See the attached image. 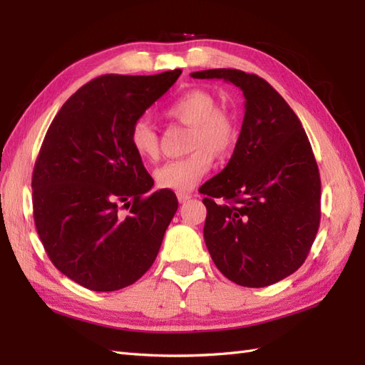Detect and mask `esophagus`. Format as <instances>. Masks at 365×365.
Masks as SVG:
<instances>
[{
  "label": "esophagus",
  "instance_id": "1",
  "mask_svg": "<svg viewBox=\"0 0 365 365\" xmlns=\"http://www.w3.org/2000/svg\"><path fill=\"white\" fill-rule=\"evenodd\" d=\"M177 199H178V202L183 204V202H187V200L191 199V195H190V192H185V191H178Z\"/></svg>",
  "mask_w": 365,
  "mask_h": 365
}]
</instances>
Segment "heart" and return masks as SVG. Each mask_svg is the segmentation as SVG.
Masks as SVG:
<instances>
[{
    "label": "heart",
    "instance_id": "1",
    "mask_svg": "<svg viewBox=\"0 0 365 365\" xmlns=\"http://www.w3.org/2000/svg\"><path fill=\"white\" fill-rule=\"evenodd\" d=\"M166 115L190 125L187 149L190 155L170 160L155 170L161 188L190 191L212 168L215 158H224L235 147L238 130L232 115L216 108L215 97L204 89H188L166 106ZM130 144L138 157L157 160L158 136L147 119H138L130 128Z\"/></svg>",
    "mask_w": 365,
    "mask_h": 365
}]
</instances>
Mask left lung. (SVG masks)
<instances>
[{
    "mask_svg": "<svg viewBox=\"0 0 365 365\" xmlns=\"http://www.w3.org/2000/svg\"><path fill=\"white\" fill-rule=\"evenodd\" d=\"M243 91L245 119L234 155L205 182L204 238L232 282L267 287L304 263L320 226L322 182L298 115L260 76L237 68L191 73Z\"/></svg>",
    "mask_w": 365,
    "mask_h": 365,
    "instance_id": "left-lung-1",
    "label": "left lung"
}]
</instances>
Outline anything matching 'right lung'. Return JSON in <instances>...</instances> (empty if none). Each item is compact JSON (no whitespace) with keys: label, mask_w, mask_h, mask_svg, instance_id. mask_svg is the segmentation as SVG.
Instances as JSON below:
<instances>
[{"label":"right lung","mask_w":365,"mask_h":365,"mask_svg":"<svg viewBox=\"0 0 365 365\" xmlns=\"http://www.w3.org/2000/svg\"><path fill=\"white\" fill-rule=\"evenodd\" d=\"M180 73L98 76L67 100L43 138L31 182L37 234L53 265L89 290L135 284L177 212L174 191L149 192L153 178L130 128Z\"/></svg>","instance_id":"1"}]
</instances>
